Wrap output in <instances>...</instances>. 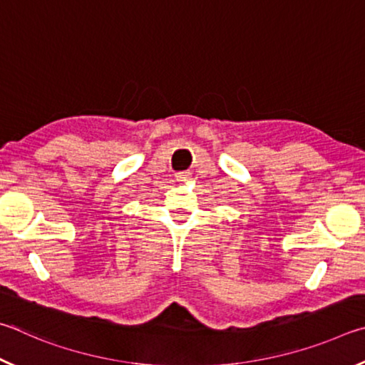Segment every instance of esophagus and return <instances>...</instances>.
<instances>
[{"mask_svg": "<svg viewBox=\"0 0 365 365\" xmlns=\"http://www.w3.org/2000/svg\"><path fill=\"white\" fill-rule=\"evenodd\" d=\"M176 178H179V179H186V178H189V173H179V175H178Z\"/></svg>", "mask_w": 365, "mask_h": 365, "instance_id": "34e87169", "label": "esophagus"}]
</instances>
